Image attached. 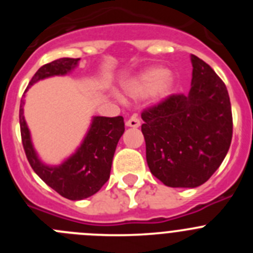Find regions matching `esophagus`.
<instances>
[{
    "label": "esophagus",
    "instance_id": "1",
    "mask_svg": "<svg viewBox=\"0 0 253 253\" xmlns=\"http://www.w3.org/2000/svg\"><path fill=\"white\" fill-rule=\"evenodd\" d=\"M126 126H130V128H139L140 120L138 119L137 116H131L130 119L126 122Z\"/></svg>",
    "mask_w": 253,
    "mask_h": 253
}]
</instances>
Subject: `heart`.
Instances as JSON below:
<instances>
[{
    "label": "heart",
    "instance_id": "b5f03b06",
    "mask_svg": "<svg viewBox=\"0 0 253 253\" xmlns=\"http://www.w3.org/2000/svg\"><path fill=\"white\" fill-rule=\"evenodd\" d=\"M163 68H149L140 73L129 86L133 96H148L157 92L160 96L169 95L172 88V81Z\"/></svg>",
    "mask_w": 253,
    "mask_h": 253
}]
</instances>
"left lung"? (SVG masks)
Returning <instances> with one entry per match:
<instances>
[{
  "label": "left lung",
  "instance_id": "8db88e82",
  "mask_svg": "<svg viewBox=\"0 0 253 253\" xmlns=\"http://www.w3.org/2000/svg\"><path fill=\"white\" fill-rule=\"evenodd\" d=\"M191 63L190 92L169 96L142 113L147 163L152 175L169 187L207 182L232 142V107L224 82L196 55Z\"/></svg>",
  "mask_w": 253,
  "mask_h": 253
}]
</instances>
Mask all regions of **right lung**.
Segmentation results:
<instances>
[{
	"mask_svg": "<svg viewBox=\"0 0 253 253\" xmlns=\"http://www.w3.org/2000/svg\"><path fill=\"white\" fill-rule=\"evenodd\" d=\"M78 60L80 58H59L44 64L33 76L28 88L44 78L67 75L77 66ZM24 96L25 93L20 104V130L31 169L48 186L69 200H82L97 193L110 177L114 153L125 130L124 118L93 116L90 129L77 151L59 166H48L39 160L33 147L30 131L24 118Z\"/></svg>",
	"mask_w": 253,
	"mask_h": 253,
	"instance_id": "obj_1",
	"label": "right lung"
}]
</instances>
